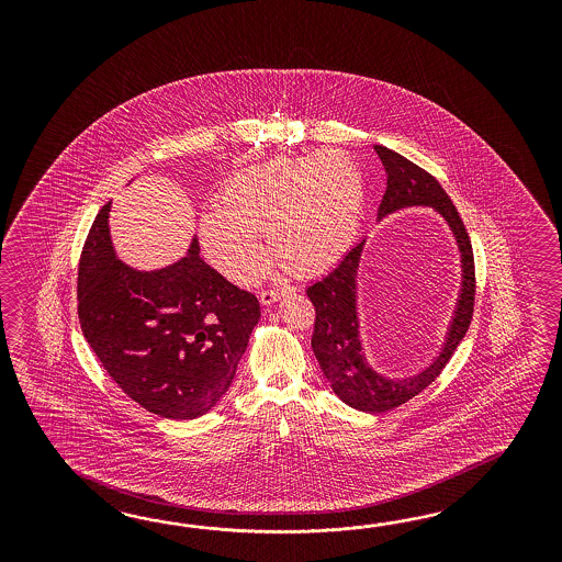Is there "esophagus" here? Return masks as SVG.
Masks as SVG:
<instances>
[{
    "mask_svg": "<svg viewBox=\"0 0 562 562\" xmlns=\"http://www.w3.org/2000/svg\"><path fill=\"white\" fill-rule=\"evenodd\" d=\"M286 290H290V286H284V289L261 290V292H259V301H261L263 305H272Z\"/></svg>",
    "mask_w": 562,
    "mask_h": 562,
    "instance_id": "esophagus-1",
    "label": "esophagus"
}]
</instances>
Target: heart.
<instances>
[{"label": "heart", "instance_id": "heart-1", "mask_svg": "<svg viewBox=\"0 0 562 562\" xmlns=\"http://www.w3.org/2000/svg\"><path fill=\"white\" fill-rule=\"evenodd\" d=\"M364 179L341 153L280 156L233 175L221 210L204 212L200 238L212 266L235 284H254L268 254L296 276H315L340 261L364 212Z\"/></svg>", "mask_w": 562, "mask_h": 562}]
</instances>
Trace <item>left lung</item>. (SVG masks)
<instances>
[{"label":"left lung","instance_id":"8db88e82","mask_svg":"<svg viewBox=\"0 0 562 562\" xmlns=\"http://www.w3.org/2000/svg\"><path fill=\"white\" fill-rule=\"evenodd\" d=\"M374 150L387 170V189L379 205V216H385L404 205H435L453 228L463 261L460 305L445 348L426 371L409 379H385L374 373L362 357L357 319V270L362 243L341 257L340 263L331 272L306 289V296L315 306L311 346L331 390L352 408L383 414L406 404L428 387L442 373L449 358L453 357V350L472 324L476 301V266L465 224L441 183L402 154L393 153L385 146H374Z\"/></svg>","mask_w":562,"mask_h":562}]
</instances>
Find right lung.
Here are the masks:
<instances>
[{
  "label": "right lung",
  "instance_id": "obj_1",
  "mask_svg": "<svg viewBox=\"0 0 562 562\" xmlns=\"http://www.w3.org/2000/svg\"><path fill=\"white\" fill-rule=\"evenodd\" d=\"M109 205L90 226L78 266V319L104 371L142 408L189 420L231 387L259 322L256 294L231 284L200 257L158 272L115 259Z\"/></svg>",
  "mask_w": 562,
  "mask_h": 562
}]
</instances>
